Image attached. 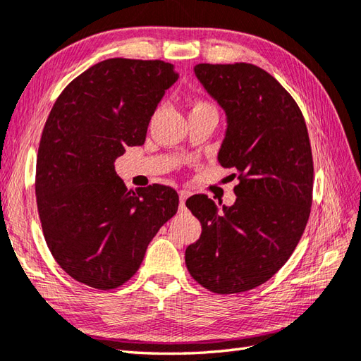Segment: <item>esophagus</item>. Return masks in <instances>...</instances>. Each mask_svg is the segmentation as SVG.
<instances>
[{"label":"esophagus","mask_w":361,"mask_h":361,"mask_svg":"<svg viewBox=\"0 0 361 361\" xmlns=\"http://www.w3.org/2000/svg\"><path fill=\"white\" fill-rule=\"evenodd\" d=\"M190 195V192L189 190H180V208L181 209H185L186 208V200H188V197Z\"/></svg>","instance_id":"obj_1"}]
</instances>
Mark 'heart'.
<instances>
[{"mask_svg":"<svg viewBox=\"0 0 361 361\" xmlns=\"http://www.w3.org/2000/svg\"><path fill=\"white\" fill-rule=\"evenodd\" d=\"M200 108H214V106L211 104V103H208V102H204V100H197L194 103V108L192 109H200Z\"/></svg>","mask_w":361,"mask_h":361,"instance_id":"b5f03b06","label":"heart"}]
</instances>
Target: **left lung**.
<instances>
[{"instance_id":"obj_1","label":"left lung","mask_w":361,"mask_h":361,"mask_svg":"<svg viewBox=\"0 0 361 361\" xmlns=\"http://www.w3.org/2000/svg\"><path fill=\"white\" fill-rule=\"evenodd\" d=\"M194 72L227 114L217 158L239 183L231 207L219 209L204 194L186 200L202 224L186 266L211 293H244L269 280L300 241L313 202L312 145L298 103L266 70L236 62Z\"/></svg>"}]
</instances>
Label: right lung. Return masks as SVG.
I'll use <instances>...</instances> for the list:
<instances>
[{
	"label": "right lung",
	"instance_id": "right-lung-1",
	"mask_svg": "<svg viewBox=\"0 0 361 361\" xmlns=\"http://www.w3.org/2000/svg\"><path fill=\"white\" fill-rule=\"evenodd\" d=\"M172 63L112 58L68 84L42 131L35 199L45 241L70 277L95 289L118 288L137 272L154 235L178 209L171 186L128 190L114 162L142 145Z\"/></svg>",
	"mask_w": 361,
	"mask_h": 361
}]
</instances>
